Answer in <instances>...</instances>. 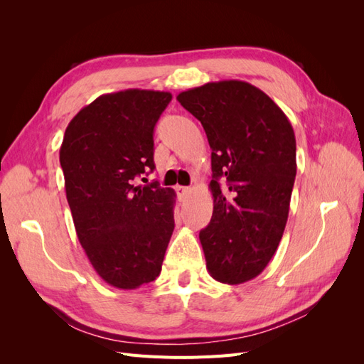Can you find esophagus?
Here are the masks:
<instances>
[{
	"label": "esophagus",
	"instance_id": "esophagus-1",
	"mask_svg": "<svg viewBox=\"0 0 364 364\" xmlns=\"http://www.w3.org/2000/svg\"><path fill=\"white\" fill-rule=\"evenodd\" d=\"M176 193H178V197H179V199L182 200L183 197L190 193V188H188V186H182V185H178V186H176Z\"/></svg>",
	"mask_w": 364,
	"mask_h": 364
}]
</instances>
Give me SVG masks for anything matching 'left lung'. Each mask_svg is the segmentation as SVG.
Returning a JSON list of instances; mask_svg holds the SVG:
<instances>
[{"label":"left lung","instance_id":"left-lung-1","mask_svg":"<svg viewBox=\"0 0 364 364\" xmlns=\"http://www.w3.org/2000/svg\"><path fill=\"white\" fill-rule=\"evenodd\" d=\"M176 98L200 121L213 150L214 211L199 234L206 269L223 284L253 279L287 225L296 178L291 123L266 92L241 80L209 82Z\"/></svg>","mask_w":364,"mask_h":364}]
</instances>
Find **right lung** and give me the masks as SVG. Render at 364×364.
<instances>
[{"label": "right lung", "mask_w": 364, "mask_h": 364, "mask_svg": "<svg viewBox=\"0 0 364 364\" xmlns=\"http://www.w3.org/2000/svg\"><path fill=\"white\" fill-rule=\"evenodd\" d=\"M170 100L164 91L103 94L65 130L60 165L77 238L115 289L155 281L173 234L174 190L135 186L136 176L155 168L153 129Z\"/></svg>", "instance_id": "add662e5"}]
</instances>
